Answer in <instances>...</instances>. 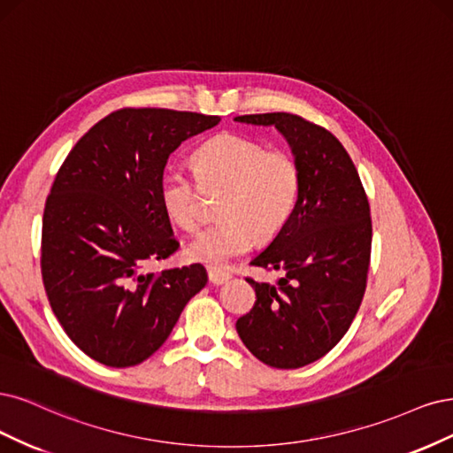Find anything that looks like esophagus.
<instances>
[{
  "instance_id": "1",
  "label": "esophagus",
  "mask_w": 453,
  "mask_h": 453,
  "mask_svg": "<svg viewBox=\"0 0 453 453\" xmlns=\"http://www.w3.org/2000/svg\"><path fill=\"white\" fill-rule=\"evenodd\" d=\"M231 279L229 271H220V269H209V280L214 286H220Z\"/></svg>"
}]
</instances>
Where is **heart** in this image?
<instances>
[{
	"instance_id": "1",
	"label": "heart",
	"mask_w": 453,
	"mask_h": 453,
	"mask_svg": "<svg viewBox=\"0 0 453 453\" xmlns=\"http://www.w3.org/2000/svg\"><path fill=\"white\" fill-rule=\"evenodd\" d=\"M196 177L173 169L159 184V199L171 220L196 231L205 220V189L226 188L216 220L186 248V256L211 269L250 250L259 239H273L286 227L297 207L301 169L286 150H269L242 134H220L205 141L192 157Z\"/></svg>"
}]
</instances>
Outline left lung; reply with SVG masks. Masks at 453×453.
Segmentation results:
<instances>
[{
	"mask_svg": "<svg viewBox=\"0 0 453 453\" xmlns=\"http://www.w3.org/2000/svg\"><path fill=\"white\" fill-rule=\"evenodd\" d=\"M235 120L274 126L301 169L294 214L250 261L284 276L276 284L246 279L256 303L235 327L259 361L299 369L324 357L359 311L371 265L369 199L352 157L326 127L291 112L244 114Z\"/></svg>",
	"mask_w": 453,
	"mask_h": 453,
	"instance_id": "left-lung-1",
	"label": "left lung"
}]
</instances>
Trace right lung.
I'll use <instances>...</instances> for the list:
<instances>
[{"instance_id":"add662e5","label":"right lung","mask_w":453,"mask_h":453,"mask_svg":"<svg viewBox=\"0 0 453 453\" xmlns=\"http://www.w3.org/2000/svg\"><path fill=\"white\" fill-rule=\"evenodd\" d=\"M218 122L188 111H114L56 173L42 212V284L67 337L107 367L149 359L207 284L199 264L162 273L149 264L179 250L159 199L167 159Z\"/></svg>"}]
</instances>
